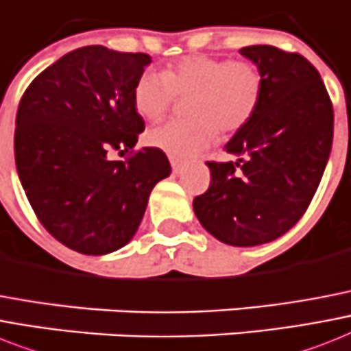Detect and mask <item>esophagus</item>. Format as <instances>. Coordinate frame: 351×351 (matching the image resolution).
Returning <instances> with one entry per match:
<instances>
[{"mask_svg":"<svg viewBox=\"0 0 351 351\" xmlns=\"http://www.w3.org/2000/svg\"><path fill=\"white\" fill-rule=\"evenodd\" d=\"M169 162H171V167H173V173H180L182 171V162L175 156H169Z\"/></svg>","mask_w":351,"mask_h":351,"instance_id":"34e87169","label":"esophagus"}]
</instances>
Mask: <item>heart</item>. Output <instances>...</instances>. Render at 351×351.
Wrapping results in <instances>:
<instances>
[{
    "instance_id": "obj_1",
    "label": "heart",
    "mask_w": 351,
    "mask_h": 351,
    "mask_svg": "<svg viewBox=\"0 0 351 351\" xmlns=\"http://www.w3.org/2000/svg\"><path fill=\"white\" fill-rule=\"evenodd\" d=\"M189 121H173L147 133V142L175 158H187L209 147L218 131L236 133L252 121L263 95V75L252 61L185 56L164 72H146L133 88L138 115L158 122L176 97H189Z\"/></svg>"
}]
</instances>
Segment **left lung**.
<instances>
[{"label":"left lung","mask_w":351,"mask_h":351,"mask_svg":"<svg viewBox=\"0 0 351 351\" xmlns=\"http://www.w3.org/2000/svg\"><path fill=\"white\" fill-rule=\"evenodd\" d=\"M263 75L252 121L227 142L238 162H207L210 185L193 200L216 240L254 247L283 236L308 209L333 138V108L308 59L270 45L240 50Z\"/></svg>","instance_id":"left-lung-1"}]
</instances>
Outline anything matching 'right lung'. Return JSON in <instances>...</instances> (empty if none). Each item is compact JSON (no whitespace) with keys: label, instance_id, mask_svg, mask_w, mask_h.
I'll return each mask as SVG.
<instances>
[{"label":"right lung","instance_id":"obj_1","mask_svg":"<svg viewBox=\"0 0 351 351\" xmlns=\"http://www.w3.org/2000/svg\"><path fill=\"white\" fill-rule=\"evenodd\" d=\"M149 62L147 53L77 48L43 70L19 102L14 155L25 195L43 227L81 254L124 247L171 173L156 147L124 162L108 156L133 149L144 131L133 88Z\"/></svg>","mask_w":351,"mask_h":351}]
</instances>
